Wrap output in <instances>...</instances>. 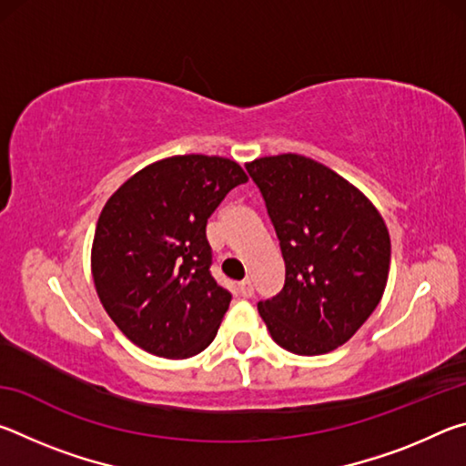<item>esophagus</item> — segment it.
Here are the masks:
<instances>
[{
  "instance_id": "esophagus-1",
  "label": "esophagus",
  "mask_w": 466,
  "mask_h": 466,
  "mask_svg": "<svg viewBox=\"0 0 466 466\" xmlns=\"http://www.w3.org/2000/svg\"><path fill=\"white\" fill-rule=\"evenodd\" d=\"M238 291L242 298H250L252 294H255V288H252V281L250 279H244L238 283Z\"/></svg>"
}]
</instances>
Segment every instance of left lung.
<instances>
[{
    "label": "left lung",
    "mask_w": 466,
    "mask_h": 466,
    "mask_svg": "<svg viewBox=\"0 0 466 466\" xmlns=\"http://www.w3.org/2000/svg\"><path fill=\"white\" fill-rule=\"evenodd\" d=\"M279 238L286 283L258 302L273 341L322 356L350 341L380 304L390 236L372 201L312 157L279 154L247 164Z\"/></svg>",
    "instance_id": "left-lung-1"
}]
</instances>
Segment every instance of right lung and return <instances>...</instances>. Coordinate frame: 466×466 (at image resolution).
<instances>
[{
    "instance_id": "1",
    "label": "right lung",
    "mask_w": 466,
    "mask_h": 466,
    "mask_svg": "<svg viewBox=\"0 0 466 466\" xmlns=\"http://www.w3.org/2000/svg\"><path fill=\"white\" fill-rule=\"evenodd\" d=\"M238 162L187 154L141 168L110 195L92 242V278L121 333L157 358L203 351L230 306L211 278L209 216L247 183Z\"/></svg>"
}]
</instances>
